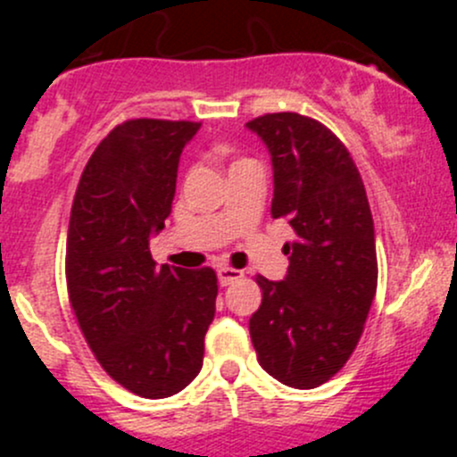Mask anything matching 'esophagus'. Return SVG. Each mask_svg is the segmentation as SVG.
Segmentation results:
<instances>
[{
	"label": "esophagus",
	"mask_w": 457,
	"mask_h": 457,
	"mask_svg": "<svg viewBox=\"0 0 457 457\" xmlns=\"http://www.w3.org/2000/svg\"><path fill=\"white\" fill-rule=\"evenodd\" d=\"M243 278V270H237V267H220L219 270V283L223 285H232L234 280Z\"/></svg>",
	"instance_id": "1"
}]
</instances>
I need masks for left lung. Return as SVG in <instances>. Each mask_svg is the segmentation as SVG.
Returning <instances> with one entry per match:
<instances>
[{
	"label": "left lung",
	"instance_id": "obj_1",
	"mask_svg": "<svg viewBox=\"0 0 457 457\" xmlns=\"http://www.w3.org/2000/svg\"><path fill=\"white\" fill-rule=\"evenodd\" d=\"M274 165L271 216L294 241L285 280L258 274L250 336L261 367L283 385L314 389L352 358L378 287L365 183L345 143L316 119L271 112L247 121Z\"/></svg>",
	"mask_w": 457,
	"mask_h": 457
}]
</instances>
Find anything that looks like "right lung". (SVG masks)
<instances>
[{"label": "right lung", "instance_id": "obj_1", "mask_svg": "<svg viewBox=\"0 0 457 457\" xmlns=\"http://www.w3.org/2000/svg\"><path fill=\"white\" fill-rule=\"evenodd\" d=\"M201 123L128 119L81 172L66 241L71 307L96 362L141 398L186 389L203 367L219 278L212 267H156L186 143Z\"/></svg>", "mask_w": 457, "mask_h": 457}]
</instances>
